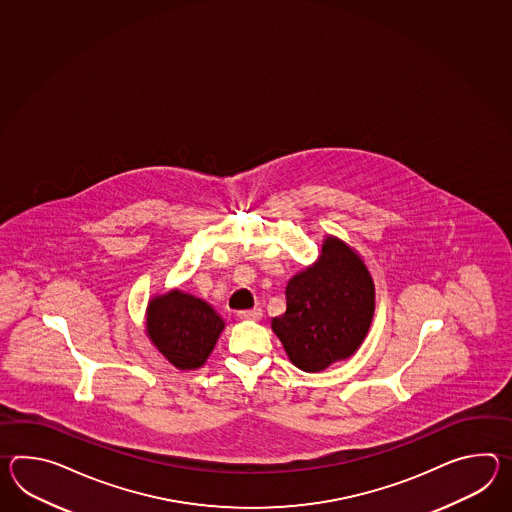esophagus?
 Returning a JSON list of instances; mask_svg holds the SVG:
<instances>
[{"instance_id": "esophagus-1", "label": "esophagus", "mask_w": 512, "mask_h": 512, "mask_svg": "<svg viewBox=\"0 0 512 512\" xmlns=\"http://www.w3.org/2000/svg\"><path fill=\"white\" fill-rule=\"evenodd\" d=\"M237 316L240 319H253V321H257V319H261L262 312L259 308H251V310H240Z\"/></svg>"}]
</instances>
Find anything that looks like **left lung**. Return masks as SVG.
Listing matches in <instances>:
<instances>
[{
	"instance_id": "obj_1",
	"label": "left lung",
	"mask_w": 512,
	"mask_h": 512,
	"mask_svg": "<svg viewBox=\"0 0 512 512\" xmlns=\"http://www.w3.org/2000/svg\"><path fill=\"white\" fill-rule=\"evenodd\" d=\"M286 312L272 319L290 362L318 373L362 345L375 312V284L362 259L338 239L325 240L316 266L284 290Z\"/></svg>"
}]
</instances>
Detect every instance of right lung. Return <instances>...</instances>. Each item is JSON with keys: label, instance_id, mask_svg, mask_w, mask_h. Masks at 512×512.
Instances as JSON below:
<instances>
[{"label": "right lung", "instance_id": "add662e5", "mask_svg": "<svg viewBox=\"0 0 512 512\" xmlns=\"http://www.w3.org/2000/svg\"><path fill=\"white\" fill-rule=\"evenodd\" d=\"M222 329L224 319L213 308L180 290L152 299L148 305V336L178 369L204 365Z\"/></svg>", "mask_w": 512, "mask_h": 512}]
</instances>
